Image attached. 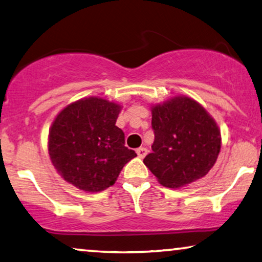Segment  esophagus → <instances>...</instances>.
I'll use <instances>...</instances> for the list:
<instances>
[{
  "label": "esophagus",
  "mask_w": 262,
  "mask_h": 262,
  "mask_svg": "<svg viewBox=\"0 0 262 262\" xmlns=\"http://www.w3.org/2000/svg\"><path fill=\"white\" fill-rule=\"evenodd\" d=\"M147 152H148L147 148H144V147H141L138 149V150H136V154H138V156L140 157V159H143V157L147 155Z\"/></svg>",
  "instance_id": "34e87169"
}]
</instances>
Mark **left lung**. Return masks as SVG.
I'll use <instances>...</instances> for the list:
<instances>
[{"label": "left lung", "instance_id": "1", "mask_svg": "<svg viewBox=\"0 0 262 262\" xmlns=\"http://www.w3.org/2000/svg\"><path fill=\"white\" fill-rule=\"evenodd\" d=\"M151 124L155 140L143 163L160 184L181 188L212 169L222 147L221 129L198 101L176 95L152 105Z\"/></svg>", "mask_w": 262, "mask_h": 262}]
</instances>
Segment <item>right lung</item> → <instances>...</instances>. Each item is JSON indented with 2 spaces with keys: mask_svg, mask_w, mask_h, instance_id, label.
I'll return each mask as SVG.
<instances>
[{
  "mask_svg": "<svg viewBox=\"0 0 262 262\" xmlns=\"http://www.w3.org/2000/svg\"><path fill=\"white\" fill-rule=\"evenodd\" d=\"M121 105L99 97L64 107L50 127L48 150L57 172L85 192H99L115 183L124 164L136 156L124 147L115 126Z\"/></svg>",
  "mask_w": 262,
  "mask_h": 262,
  "instance_id": "obj_1",
  "label": "right lung"
}]
</instances>
